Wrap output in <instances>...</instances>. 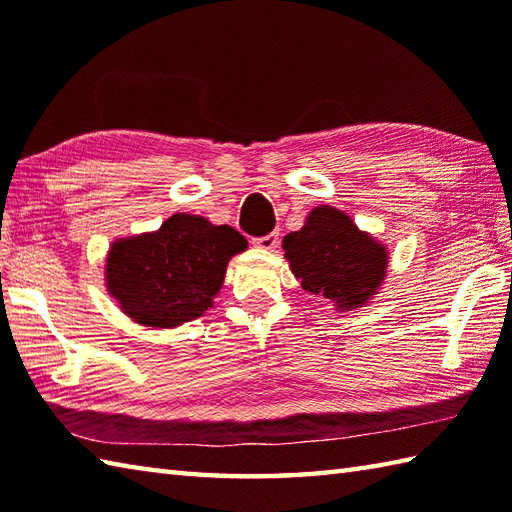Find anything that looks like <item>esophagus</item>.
Returning a JSON list of instances; mask_svg holds the SVG:
<instances>
[{"label": "esophagus", "mask_w": 512, "mask_h": 512, "mask_svg": "<svg viewBox=\"0 0 512 512\" xmlns=\"http://www.w3.org/2000/svg\"><path fill=\"white\" fill-rule=\"evenodd\" d=\"M253 244H255L257 248L273 250V248H277V244H279V233H277V231H273V233L262 235V237H253Z\"/></svg>", "instance_id": "obj_1"}]
</instances>
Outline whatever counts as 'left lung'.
I'll return each mask as SVG.
<instances>
[{
  "instance_id": "1",
  "label": "left lung",
  "mask_w": 512,
  "mask_h": 512,
  "mask_svg": "<svg viewBox=\"0 0 512 512\" xmlns=\"http://www.w3.org/2000/svg\"><path fill=\"white\" fill-rule=\"evenodd\" d=\"M284 250L303 288L345 310L363 306L387 270L385 246L332 206H317L301 231L284 237Z\"/></svg>"
}]
</instances>
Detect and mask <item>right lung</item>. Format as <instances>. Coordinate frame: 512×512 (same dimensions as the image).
Returning <instances> with one entry per match:
<instances>
[{
    "label": "right lung",
    "instance_id": "obj_1",
    "mask_svg": "<svg viewBox=\"0 0 512 512\" xmlns=\"http://www.w3.org/2000/svg\"><path fill=\"white\" fill-rule=\"evenodd\" d=\"M246 246L233 226L176 213L156 233L114 242L107 290L138 323L173 328L213 306L228 259Z\"/></svg>",
    "mask_w": 512,
    "mask_h": 512
}]
</instances>
